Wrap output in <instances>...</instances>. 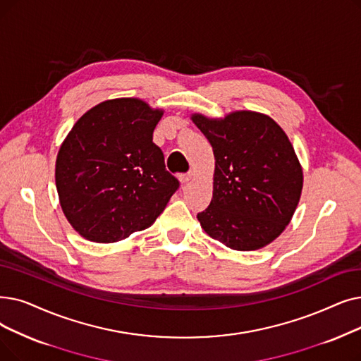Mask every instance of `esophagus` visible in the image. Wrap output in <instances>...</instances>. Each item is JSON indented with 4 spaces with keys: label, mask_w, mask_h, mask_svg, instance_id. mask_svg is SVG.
<instances>
[{
    "label": "esophagus",
    "mask_w": 361,
    "mask_h": 361,
    "mask_svg": "<svg viewBox=\"0 0 361 361\" xmlns=\"http://www.w3.org/2000/svg\"><path fill=\"white\" fill-rule=\"evenodd\" d=\"M193 177H195V174L190 171V172H187V174L181 176V177H180V181H181L183 184H187V183H190V181L193 180Z\"/></svg>",
    "instance_id": "34e87169"
}]
</instances>
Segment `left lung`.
<instances>
[{
  "label": "left lung",
  "instance_id": "1",
  "mask_svg": "<svg viewBox=\"0 0 361 361\" xmlns=\"http://www.w3.org/2000/svg\"><path fill=\"white\" fill-rule=\"evenodd\" d=\"M212 146L209 207L197 214L208 236L234 250H257L277 239L301 199L304 174L286 133L270 116L236 111L224 118L193 114Z\"/></svg>",
  "mask_w": 361,
  "mask_h": 361
}]
</instances>
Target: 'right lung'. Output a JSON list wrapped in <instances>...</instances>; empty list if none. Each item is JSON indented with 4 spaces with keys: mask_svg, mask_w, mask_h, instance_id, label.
<instances>
[{
    "mask_svg": "<svg viewBox=\"0 0 361 361\" xmlns=\"http://www.w3.org/2000/svg\"><path fill=\"white\" fill-rule=\"evenodd\" d=\"M164 115L145 100H106L75 122L56 159L69 224L90 242L114 243L150 227L178 189L153 130Z\"/></svg>",
    "mask_w": 361,
    "mask_h": 361,
    "instance_id": "1",
    "label": "right lung"
}]
</instances>
